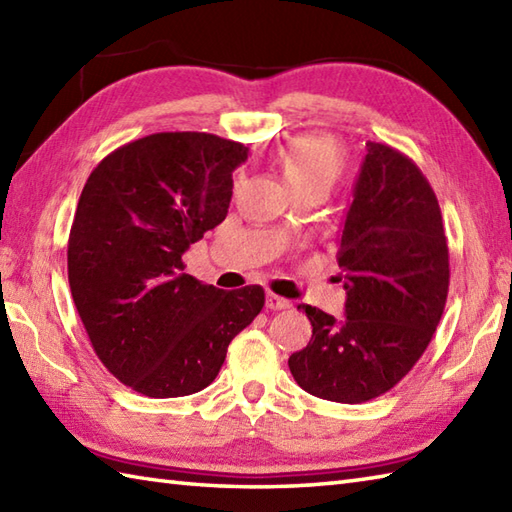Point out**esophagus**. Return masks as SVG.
<instances>
[{
    "instance_id": "obj_1",
    "label": "esophagus",
    "mask_w": 512,
    "mask_h": 512,
    "mask_svg": "<svg viewBox=\"0 0 512 512\" xmlns=\"http://www.w3.org/2000/svg\"><path fill=\"white\" fill-rule=\"evenodd\" d=\"M290 306H292V303L288 299L275 295V292H268V295H266V308L268 310H286Z\"/></svg>"
}]
</instances>
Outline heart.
<instances>
[{
	"label": "heart",
	"mask_w": 512,
	"mask_h": 512,
	"mask_svg": "<svg viewBox=\"0 0 512 512\" xmlns=\"http://www.w3.org/2000/svg\"><path fill=\"white\" fill-rule=\"evenodd\" d=\"M279 167L295 191L330 189L345 169L341 145L330 136H297L279 149Z\"/></svg>",
	"instance_id": "obj_1"
}]
</instances>
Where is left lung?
Instances as JSON below:
<instances>
[{"instance_id":"1","label":"left lung","mask_w":512,"mask_h":512,"mask_svg":"<svg viewBox=\"0 0 512 512\" xmlns=\"http://www.w3.org/2000/svg\"><path fill=\"white\" fill-rule=\"evenodd\" d=\"M345 317L306 310L312 339L288 358L297 385L345 405L405 378L427 350L449 292V246L436 193L416 162L367 143L339 235Z\"/></svg>"}]
</instances>
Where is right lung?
Wrapping results in <instances>:
<instances>
[{
	"label": "right lung",
	"mask_w": 512,
	"mask_h": 512,
	"mask_svg": "<svg viewBox=\"0 0 512 512\" xmlns=\"http://www.w3.org/2000/svg\"><path fill=\"white\" fill-rule=\"evenodd\" d=\"M248 147L162 132L105 156L81 191L68 279L96 356L149 398L209 387L228 343L264 308V288L226 292L184 273L182 255L228 213Z\"/></svg>",
	"instance_id": "add662e5"
}]
</instances>
